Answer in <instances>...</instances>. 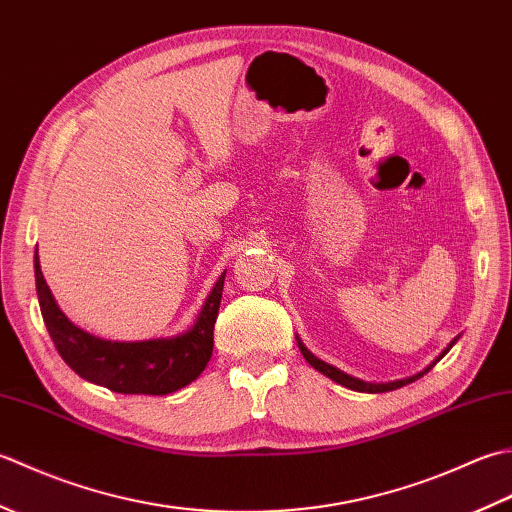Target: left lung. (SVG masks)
Wrapping results in <instances>:
<instances>
[{
    "label": "left lung",
    "mask_w": 512,
    "mask_h": 512,
    "mask_svg": "<svg viewBox=\"0 0 512 512\" xmlns=\"http://www.w3.org/2000/svg\"><path fill=\"white\" fill-rule=\"evenodd\" d=\"M458 339H460V334L455 336V339L444 347V350L440 352V356L436 358V361H433L431 365H427L422 369V372H418V374H413V376H409V378H400V380H389V383H365V380H361V378H354V376H350V374H345V372H341L339 367H334V365H330V363H325V361H321V358H317L314 356L306 345H303V341L299 339L297 336V345H299V350H301V354H303V358H306V361L317 369V372H321V374H325L328 378H332L334 383H339V385H343V387H347V389H354V391H365V394H383V391H394V389H398V387H402V385H409V383H413V380H418L420 376H424L429 372V369L436 365L440 358L447 354L451 347L458 343Z\"/></svg>",
    "instance_id": "obj_1"
}]
</instances>
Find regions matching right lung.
<instances>
[{
    "instance_id": "1",
    "label": "right lung",
    "mask_w": 512,
    "mask_h": 512,
    "mask_svg": "<svg viewBox=\"0 0 512 512\" xmlns=\"http://www.w3.org/2000/svg\"><path fill=\"white\" fill-rule=\"evenodd\" d=\"M222 273L204 299L189 330L165 339L107 341L74 325L54 299L43 279L35 248V281L43 323L61 358L81 378L116 391V394L167 396L198 378L213 354V328L220 310Z\"/></svg>"
}]
</instances>
